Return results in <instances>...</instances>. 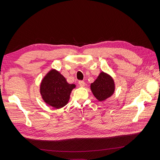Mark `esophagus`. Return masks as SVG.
Returning a JSON list of instances; mask_svg holds the SVG:
<instances>
[{
	"mask_svg": "<svg viewBox=\"0 0 160 160\" xmlns=\"http://www.w3.org/2000/svg\"><path fill=\"white\" fill-rule=\"evenodd\" d=\"M79 84L81 87H84L85 85V83L83 81H79Z\"/></svg>",
	"mask_w": 160,
	"mask_h": 160,
	"instance_id": "obj_1",
	"label": "esophagus"
}]
</instances>
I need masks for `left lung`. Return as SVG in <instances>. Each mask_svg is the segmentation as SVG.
I'll return each mask as SVG.
<instances>
[{"mask_svg":"<svg viewBox=\"0 0 160 160\" xmlns=\"http://www.w3.org/2000/svg\"><path fill=\"white\" fill-rule=\"evenodd\" d=\"M90 88L95 98L99 101H103L114 93L115 85L113 77L102 71Z\"/></svg>","mask_w":160,"mask_h":160,"instance_id":"8db88e82","label":"left lung"}]
</instances>
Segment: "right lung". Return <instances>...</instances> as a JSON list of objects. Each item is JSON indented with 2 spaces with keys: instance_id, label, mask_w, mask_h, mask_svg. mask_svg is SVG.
<instances>
[{
  "instance_id": "1",
  "label": "right lung",
  "mask_w": 160,
  "mask_h": 160,
  "mask_svg": "<svg viewBox=\"0 0 160 160\" xmlns=\"http://www.w3.org/2000/svg\"><path fill=\"white\" fill-rule=\"evenodd\" d=\"M75 84L67 83L63 75L55 69H51L43 77L40 84V93L44 102L55 109L63 108L68 103Z\"/></svg>"
}]
</instances>
